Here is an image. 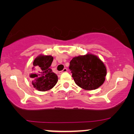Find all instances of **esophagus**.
<instances>
[{
    "mask_svg": "<svg viewBox=\"0 0 134 134\" xmlns=\"http://www.w3.org/2000/svg\"><path fill=\"white\" fill-rule=\"evenodd\" d=\"M67 71H68L67 68H64L63 70L62 71H59V73H63V72H66Z\"/></svg>",
    "mask_w": 134,
    "mask_h": 134,
    "instance_id": "1",
    "label": "esophagus"
}]
</instances>
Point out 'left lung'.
Wrapping results in <instances>:
<instances>
[{"mask_svg": "<svg viewBox=\"0 0 134 134\" xmlns=\"http://www.w3.org/2000/svg\"><path fill=\"white\" fill-rule=\"evenodd\" d=\"M69 69L75 83L86 90L100 87L105 81L107 75L103 63L97 56L91 54L73 58Z\"/></svg>", "mask_w": 134, "mask_h": 134, "instance_id": "left-lung-1", "label": "left lung"}]
</instances>
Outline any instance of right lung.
Returning a JSON list of instances; mask_svg holds the SVG:
<instances>
[{"mask_svg":"<svg viewBox=\"0 0 134 134\" xmlns=\"http://www.w3.org/2000/svg\"><path fill=\"white\" fill-rule=\"evenodd\" d=\"M53 57L40 55L34 60L32 68V84L37 90L45 92L51 89L58 82V76L51 68Z\"/></svg>","mask_w":134,"mask_h":134,"instance_id":"1","label":"right lung"}]
</instances>
